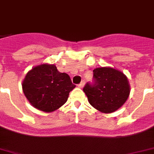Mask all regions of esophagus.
Instances as JSON below:
<instances>
[{"mask_svg": "<svg viewBox=\"0 0 154 154\" xmlns=\"http://www.w3.org/2000/svg\"><path fill=\"white\" fill-rule=\"evenodd\" d=\"M85 82L84 80H83V81H82V82H81V83L78 85V87H79V88H83L85 85Z\"/></svg>", "mask_w": 154, "mask_h": 154, "instance_id": "1", "label": "esophagus"}]
</instances>
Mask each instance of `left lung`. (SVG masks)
I'll list each match as a JSON object with an SVG mask.
<instances>
[{"instance_id":"1","label":"left lung","mask_w":154,"mask_h":154,"mask_svg":"<svg viewBox=\"0 0 154 154\" xmlns=\"http://www.w3.org/2000/svg\"><path fill=\"white\" fill-rule=\"evenodd\" d=\"M93 72L94 83H87L83 89L89 104L104 113L122 107L130 93L126 76L111 67L97 68Z\"/></svg>"}]
</instances>
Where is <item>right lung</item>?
Returning a JSON list of instances; mask_svg holds the SVG:
<instances>
[{"label": "right lung", "mask_w": 154, "mask_h": 154, "mask_svg": "<svg viewBox=\"0 0 154 154\" xmlns=\"http://www.w3.org/2000/svg\"><path fill=\"white\" fill-rule=\"evenodd\" d=\"M75 87L67 73L60 72L55 65L49 64L32 68L22 82L28 101L34 108L46 112L62 106Z\"/></svg>", "instance_id": "add662e5"}]
</instances>
